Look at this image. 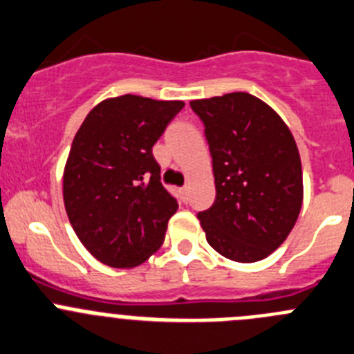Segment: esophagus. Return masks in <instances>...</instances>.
<instances>
[{
    "label": "esophagus",
    "instance_id": "obj_1",
    "mask_svg": "<svg viewBox=\"0 0 354 354\" xmlns=\"http://www.w3.org/2000/svg\"><path fill=\"white\" fill-rule=\"evenodd\" d=\"M180 194H183V198H184V200H187V193H189V187H187V186H184V187H180Z\"/></svg>",
    "mask_w": 354,
    "mask_h": 354
}]
</instances>
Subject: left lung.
Listing matches in <instances>:
<instances>
[{
	"label": "left lung",
	"mask_w": 354,
	"mask_h": 354,
	"mask_svg": "<svg viewBox=\"0 0 354 354\" xmlns=\"http://www.w3.org/2000/svg\"><path fill=\"white\" fill-rule=\"evenodd\" d=\"M205 127L215 201L198 214L207 241L225 259L257 262L287 240L302 207V167L290 130L245 92L191 100Z\"/></svg>",
	"instance_id": "8db88e82"
}]
</instances>
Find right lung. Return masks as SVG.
I'll use <instances>...</instances> for the list:
<instances>
[{
  "label": "right lung",
  "mask_w": 354,
  "mask_h": 354,
  "mask_svg": "<svg viewBox=\"0 0 354 354\" xmlns=\"http://www.w3.org/2000/svg\"><path fill=\"white\" fill-rule=\"evenodd\" d=\"M183 100L121 95L97 104L64 168V205L86 250L111 268H133L165 240L179 203L161 186L153 146Z\"/></svg>",
  "instance_id": "add662e5"
}]
</instances>
